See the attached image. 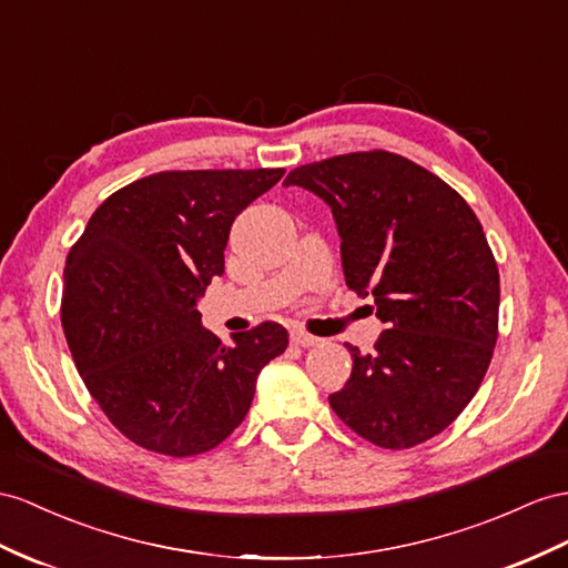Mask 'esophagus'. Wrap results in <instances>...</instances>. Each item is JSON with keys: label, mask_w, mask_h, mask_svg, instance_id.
Listing matches in <instances>:
<instances>
[{"label": "esophagus", "mask_w": 568, "mask_h": 568, "mask_svg": "<svg viewBox=\"0 0 568 568\" xmlns=\"http://www.w3.org/2000/svg\"><path fill=\"white\" fill-rule=\"evenodd\" d=\"M290 341H293L300 347H314V345L322 343V338H316V336H312V333H304V331L290 333Z\"/></svg>", "instance_id": "esophagus-1"}]
</instances>
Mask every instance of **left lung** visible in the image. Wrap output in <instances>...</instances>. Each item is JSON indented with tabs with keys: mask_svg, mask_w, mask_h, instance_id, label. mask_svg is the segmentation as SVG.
Segmentation results:
<instances>
[{
	"mask_svg": "<svg viewBox=\"0 0 568 568\" xmlns=\"http://www.w3.org/2000/svg\"><path fill=\"white\" fill-rule=\"evenodd\" d=\"M285 186L322 196L341 235L345 283L388 326L328 396L333 413L382 448L444 432L483 384L499 336V268L465 199L423 165L359 151L300 165Z\"/></svg>",
	"mask_w": 568,
	"mask_h": 568,
	"instance_id": "left-lung-1",
	"label": "left lung"
}]
</instances>
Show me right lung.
Wrapping results in <instances>:
<instances>
[{"instance_id": "1", "label": "right lung", "mask_w": 568, "mask_h": 568, "mask_svg": "<svg viewBox=\"0 0 568 568\" xmlns=\"http://www.w3.org/2000/svg\"><path fill=\"white\" fill-rule=\"evenodd\" d=\"M283 168L155 172L108 196L71 246L62 328L100 410L155 454H206L240 427L256 376L285 353L264 322L232 336L201 326L196 300L225 271L232 221Z\"/></svg>"}]
</instances>
